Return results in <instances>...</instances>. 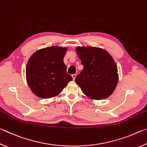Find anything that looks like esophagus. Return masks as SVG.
I'll return each mask as SVG.
<instances>
[{
	"instance_id": "1",
	"label": "esophagus",
	"mask_w": 147,
	"mask_h": 147,
	"mask_svg": "<svg viewBox=\"0 0 147 147\" xmlns=\"http://www.w3.org/2000/svg\"><path fill=\"white\" fill-rule=\"evenodd\" d=\"M76 76V74H73V75H72V77H73V80H75Z\"/></svg>"
}]
</instances>
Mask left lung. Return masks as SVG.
Here are the masks:
<instances>
[{"label": "left lung", "instance_id": "1", "mask_svg": "<svg viewBox=\"0 0 147 147\" xmlns=\"http://www.w3.org/2000/svg\"><path fill=\"white\" fill-rule=\"evenodd\" d=\"M77 55L84 69L75 82L89 98L100 100L113 93L118 82L117 67L106 50L93 47H78Z\"/></svg>", "mask_w": 147, "mask_h": 147}]
</instances>
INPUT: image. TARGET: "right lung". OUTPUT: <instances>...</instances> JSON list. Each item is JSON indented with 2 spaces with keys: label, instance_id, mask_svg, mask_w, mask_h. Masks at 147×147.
Wrapping results in <instances>:
<instances>
[{
  "label": "right lung",
  "instance_id": "right-lung-1",
  "mask_svg": "<svg viewBox=\"0 0 147 147\" xmlns=\"http://www.w3.org/2000/svg\"><path fill=\"white\" fill-rule=\"evenodd\" d=\"M67 49L58 46L39 49L28 59L26 78L31 91L41 98H50L61 93L69 82L63 58Z\"/></svg>",
  "mask_w": 147,
  "mask_h": 147
}]
</instances>
